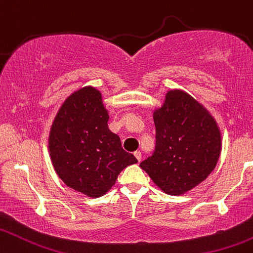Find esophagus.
<instances>
[{"mask_svg": "<svg viewBox=\"0 0 253 253\" xmlns=\"http://www.w3.org/2000/svg\"><path fill=\"white\" fill-rule=\"evenodd\" d=\"M134 155H135V158L137 159L138 161H141V159H142V153L140 152V150H136V152L134 153Z\"/></svg>", "mask_w": 253, "mask_h": 253, "instance_id": "obj_1", "label": "esophagus"}]
</instances>
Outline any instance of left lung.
I'll return each instance as SVG.
<instances>
[{
  "label": "left lung",
  "mask_w": 253,
  "mask_h": 253,
  "mask_svg": "<svg viewBox=\"0 0 253 253\" xmlns=\"http://www.w3.org/2000/svg\"><path fill=\"white\" fill-rule=\"evenodd\" d=\"M153 117L157 147L140 167L165 194H186L216 166L222 148L220 127L202 104L181 89H169Z\"/></svg>",
  "instance_id": "8db88e82"
}]
</instances>
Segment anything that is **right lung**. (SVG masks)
<instances>
[{"label":"right lung","mask_w":253,"mask_h":253,"mask_svg":"<svg viewBox=\"0 0 253 253\" xmlns=\"http://www.w3.org/2000/svg\"><path fill=\"white\" fill-rule=\"evenodd\" d=\"M109 118L100 90L86 86L65 99L50 129L49 153L57 175L92 198L106 194L119 173L137 163L109 129Z\"/></svg>","instance_id":"1"}]
</instances>
